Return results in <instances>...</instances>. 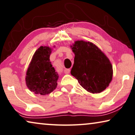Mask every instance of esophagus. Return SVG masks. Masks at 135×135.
<instances>
[{"instance_id":"1","label":"esophagus","mask_w":135,"mask_h":135,"mask_svg":"<svg viewBox=\"0 0 135 135\" xmlns=\"http://www.w3.org/2000/svg\"><path fill=\"white\" fill-rule=\"evenodd\" d=\"M64 72H65V73L66 74H69L70 69H64Z\"/></svg>"}]
</instances>
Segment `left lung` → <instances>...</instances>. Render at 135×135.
<instances>
[{
  "instance_id": "obj_1",
  "label": "left lung",
  "mask_w": 135,
  "mask_h": 135,
  "mask_svg": "<svg viewBox=\"0 0 135 135\" xmlns=\"http://www.w3.org/2000/svg\"><path fill=\"white\" fill-rule=\"evenodd\" d=\"M72 49L75 54L72 75L89 92L97 94L105 90L113 75L112 66L106 56L89 41H76Z\"/></svg>"
}]
</instances>
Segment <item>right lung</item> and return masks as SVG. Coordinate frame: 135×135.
Masks as SVG:
<instances>
[{"label":"right lung","instance_id":"obj_1","mask_svg":"<svg viewBox=\"0 0 135 135\" xmlns=\"http://www.w3.org/2000/svg\"><path fill=\"white\" fill-rule=\"evenodd\" d=\"M51 52L49 47L40 46L33 55L27 70L26 86L35 94L45 95L57 88L59 76L50 61Z\"/></svg>","mask_w":135,"mask_h":135}]
</instances>
